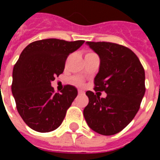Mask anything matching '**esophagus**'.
<instances>
[{
  "mask_svg": "<svg viewBox=\"0 0 160 160\" xmlns=\"http://www.w3.org/2000/svg\"><path fill=\"white\" fill-rule=\"evenodd\" d=\"M78 93L80 94V95H82V94H84L85 92H84L82 90H78Z\"/></svg>",
  "mask_w": 160,
  "mask_h": 160,
  "instance_id": "1",
  "label": "esophagus"
}]
</instances>
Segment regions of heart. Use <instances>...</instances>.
<instances>
[{
	"label": "heart",
	"instance_id": "b5f03b06",
	"mask_svg": "<svg viewBox=\"0 0 160 160\" xmlns=\"http://www.w3.org/2000/svg\"><path fill=\"white\" fill-rule=\"evenodd\" d=\"M88 55H95V54L93 52H88L86 56H88ZM73 82L77 84V85H81L82 84V80H80V78H74L73 79Z\"/></svg>",
	"mask_w": 160,
	"mask_h": 160
}]
</instances>
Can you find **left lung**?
Listing matches in <instances>:
<instances>
[{
    "label": "left lung",
    "instance_id": "left-lung-1",
    "mask_svg": "<svg viewBox=\"0 0 160 160\" xmlns=\"http://www.w3.org/2000/svg\"><path fill=\"white\" fill-rule=\"evenodd\" d=\"M100 58L94 90L107 93L100 98L87 91L89 103L84 109L88 126L103 135H113L123 129L140 109L144 97L145 71L130 49L109 42H87Z\"/></svg>",
    "mask_w": 160,
    "mask_h": 160
}]
</instances>
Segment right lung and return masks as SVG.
Here are the masks:
<instances>
[{"label":"right lung","mask_w":160,"mask_h":160,"mask_svg":"<svg viewBox=\"0 0 160 160\" xmlns=\"http://www.w3.org/2000/svg\"><path fill=\"white\" fill-rule=\"evenodd\" d=\"M84 42L48 38L23 49L12 70V92L19 114L33 130L50 132L62 122L78 91L67 85L62 93H55L51 81L63 73L68 56Z\"/></svg>","instance_id":"1"}]
</instances>
